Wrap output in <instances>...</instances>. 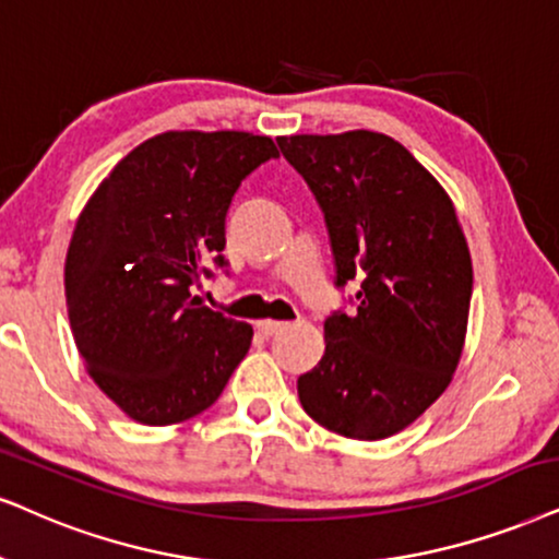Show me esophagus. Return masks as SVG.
Instances as JSON below:
<instances>
[{
  "label": "esophagus",
  "mask_w": 559,
  "mask_h": 559,
  "mask_svg": "<svg viewBox=\"0 0 559 559\" xmlns=\"http://www.w3.org/2000/svg\"><path fill=\"white\" fill-rule=\"evenodd\" d=\"M288 322H278V320H260L258 322V330L263 332V335H275V332L286 330Z\"/></svg>",
  "instance_id": "esophagus-1"
}]
</instances>
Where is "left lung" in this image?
Returning a JSON list of instances; mask_svg holds the SVG:
<instances>
[{
	"mask_svg": "<svg viewBox=\"0 0 559 559\" xmlns=\"http://www.w3.org/2000/svg\"><path fill=\"white\" fill-rule=\"evenodd\" d=\"M320 203L335 286L356 312L324 320V356L296 381L304 413L356 441L418 420L462 358L472 258L454 203L400 141L377 131L281 136Z\"/></svg>",
	"mask_w": 559,
	"mask_h": 559,
	"instance_id": "obj_1",
	"label": "left lung"
}]
</instances>
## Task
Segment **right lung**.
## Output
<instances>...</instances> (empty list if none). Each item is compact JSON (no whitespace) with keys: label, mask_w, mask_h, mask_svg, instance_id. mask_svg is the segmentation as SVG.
<instances>
[{"label":"right lung","mask_w":559,"mask_h":559,"mask_svg":"<svg viewBox=\"0 0 559 559\" xmlns=\"http://www.w3.org/2000/svg\"><path fill=\"white\" fill-rule=\"evenodd\" d=\"M278 157L271 136L165 131L112 167L82 209L63 265L72 335L95 384L144 426L214 405L252 328L193 296L227 265L224 224L239 182Z\"/></svg>","instance_id":"add662e5"}]
</instances>
